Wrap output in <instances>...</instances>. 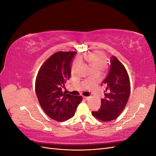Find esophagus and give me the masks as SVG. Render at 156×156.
<instances>
[{
    "instance_id": "obj_1",
    "label": "esophagus",
    "mask_w": 156,
    "mask_h": 156,
    "mask_svg": "<svg viewBox=\"0 0 156 156\" xmlns=\"http://www.w3.org/2000/svg\"><path fill=\"white\" fill-rule=\"evenodd\" d=\"M83 98L84 99V100H88V99H89V97H87V96H84L83 97Z\"/></svg>"
}]
</instances>
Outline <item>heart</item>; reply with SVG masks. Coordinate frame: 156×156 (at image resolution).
I'll return each instance as SVG.
<instances>
[{
	"label": "heart",
	"instance_id": "heart-1",
	"mask_svg": "<svg viewBox=\"0 0 156 156\" xmlns=\"http://www.w3.org/2000/svg\"><path fill=\"white\" fill-rule=\"evenodd\" d=\"M85 58L90 64L93 69H104L107 66L105 56L100 51L93 52V53L87 55ZM81 63V59L79 58H75L72 64V72H74Z\"/></svg>",
	"mask_w": 156,
	"mask_h": 156
}]
</instances>
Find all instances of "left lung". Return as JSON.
I'll use <instances>...</instances> for the list:
<instances>
[{
	"instance_id": "obj_1",
	"label": "left lung",
	"mask_w": 156,
	"mask_h": 156,
	"mask_svg": "<svg viewBox=\"0 0 156 156\" xmlns=\"http://www.w3.org/2000/svg\"><path fill=\"white\" fill-rule=\"evenodd\" d=\"M106 84L105 98L101 99V108L92 115L103 122L116 119L124 109L130 94V81L127 71L115 56L110 60V68L103 81Z\"/></svg>"
}]
</instances>
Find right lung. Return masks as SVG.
<instances>
[{
    "instance_id": "right-lung-1",
    "label": "right lung",
    "mask_w": 156,
    "mask_h": 156,
    "mask_svg": "<svg viewBox=\"0 0 156 156\" xmlns=\"http://www.w3.org/2000/svg\"><path fill=\"white\" fill-rule=\"evenodd\" d=\"M75 51L56 52L47 60L37 73L35 90L40 104L47 115L58 122L72 118L81 96H72L62 90L69 79L71 64Z\"/></svg>"
}]
</instances>
